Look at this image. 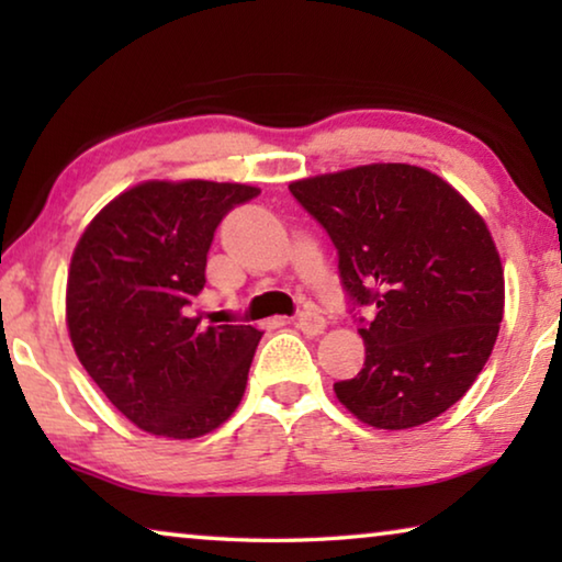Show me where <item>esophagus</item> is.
<instances>
[{
    "instance_id": "esophagus-1",
    "label": "esophagus",
    "mask_w": 562,
    "mask_h": 562,
    "mask_svg": "<svg viewBox=\"0 0 562 562\" xmlns=\"http://www.w3.org/2000/svg\"><path fill=\"white\" fill-rule=\"evenodd\" d=\"M294 325H297L302 331H304V335H319V331L322 329H325V325H327V322H325V317H322L319 315V312L317 310H304V312H300V315H297V322H294Z\"/></svg>"
}]
</instances>
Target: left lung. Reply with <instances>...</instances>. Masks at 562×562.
<instances>
[{
	"instance_id": "8db88e82",
	"label": "left lung",
	"mask_w": 562,
	"mask_h": 562,
	"mask_svg": "<svg viewBox=\"0 0 562 562\" xmlns=\"http://www.w3.org/2000/svg\"><path fill=\"white\" fill-rule=\"evenodd\" d=\"M337 247L364 367L335 394L374 429H412L469 392L503 319V268L483 217L431 170L372 164L290 183Z\"/></svg>"
}]
</instances>
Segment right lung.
<instances>
[{
  "mask_svg": "<svg viewBox=\"0 0 562 562\" xmlns=\"http://www.w3.org/2000/svg\"><path fill=\"white\" fill-rule=\"evenodd\" d=\"M255 195L243 183L148 180L113 198L76 245L66 282L74 351L138 429L198 439L240 404L262 331L203 329L186 307L205 284L217 225Z\"/></svg>",
  "mask_w": 562,
  "mask_h": 562,
  "instance_id": "1",
  "label": "right lung"
}]
</instances>
